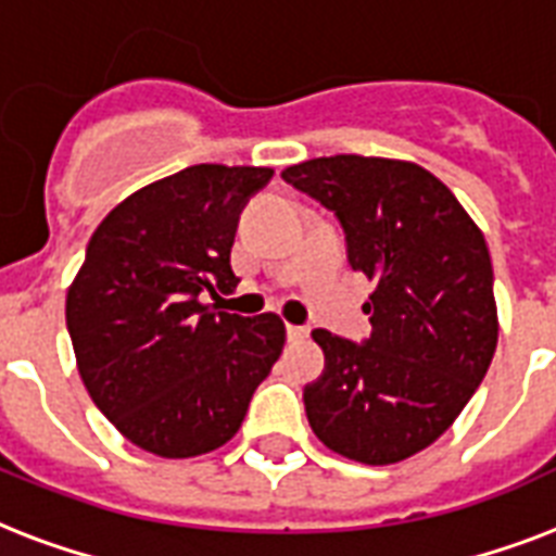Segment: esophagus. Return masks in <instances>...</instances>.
<instances>
[{
    "label": "esophagus",
    "mask_w": 556,
    "mask_h": 556,
    "mask_svg": "<svg viewBox=\"0 0 556 556\" xmlns=\"http://www.w3.org/2000/svg\"><path fill=\"white\" fill-rule=\"evenodd\" d=\"M286 331H288V340L308 338V329H305V326H286Z\"/></svg>",
    "instance_id": "obj_1"
}]
</instances>
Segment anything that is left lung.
Segmentation results:
<instances>
[{
  "label": "left lung",
  "instance_id": "8db88e82",
  "mask_svg": "<svg viewBox=\"0 0 556 556\" xmlns=\"http://www.w3.org/2000/svg\"><path fill=\"white\" fill-rule=\"evenodd\" d=\"M282 178L338 216L349 265L375 282L364 343L312 331L326 369L303 389L308 424L326 447L361 465L404 462L456 421L496 352L482 230L409 161L331 155Z\"/></svg>",
  "mask_w": 556,
  "mask_h": 556
}]
</instances>
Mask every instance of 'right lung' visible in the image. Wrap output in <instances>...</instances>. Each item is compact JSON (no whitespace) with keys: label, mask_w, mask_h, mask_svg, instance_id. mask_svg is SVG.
I'll use <instances>...</instances> for the list:
<instances>
[{"label":"right lung","mask_w":556,"mask_h":556,"mask_svg":"<svg viewBox=\"0 0 556 556\" xmlns=\"http://www.w3.org/2000/svg\"><path fill=\"white\" fill-rule=\"evenodd\" d=\"M270 176L195 164L132 192L91 233L65 326L91 401L147 453L190 458L227 444L282 352L277 314L201 303L239 282V213Z\"/></svg>","instance_id":"1"}]
</instances>
